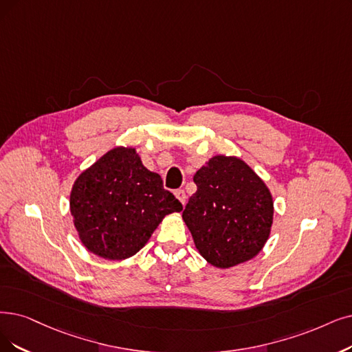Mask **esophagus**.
I'll return each mask as SVG.
<instances>
[{"instance_id":"esophagus-1","label":"esophagus","mask_w":352,"mask_h":352,"mask_svg":"<svg viewBox=\"0 0 352 352\" xmlns=\"http://www.w3.org/2000/svg\"><path fill=\"white\" fill-rule=\"evenodd\" d=\"M175 196L176 198L180 201V204L182 205H185L186 204V193H185V190L184 189H177L176 192H175Z\"/></svg>"}]
</instances>
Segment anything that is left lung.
I'll return each instance as SVG.
<instances>
[{
    "label": "left lung",
    "mask_w": 352,
    "mask_h": 352,
    "mask_svg": "<svg viewBox=\"0 0 352 352\" xmlns=\"http://www.w3.org/2000/svg\"><path fill=\"white\" fill-rule=\"evenodd\" d=\"M198 186L184 209L199 254L218 269L256 257L269 240L273 196L241 159L215 156L193 176Z\"/></svg>",
    "instance_id": "obj_1"
}]
</instances>
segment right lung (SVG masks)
<instances>
[{
    "label": "right lung",
    "instance_id": "1",
    "mask_svg": "<svg viewBox=\"0 0 352 352\" xmlns=\"http://www.w3.org/2000/svg\"><path fill=\"white\" fill-rule=\"evenodd\" d=\"M69 204L82 244L107 260L134 256L166 215L184 209L133 147L112 148L82 172Z\"/></svg>",
    "mask_w": 352,
    "mask_h": 352
}]
</instances>
